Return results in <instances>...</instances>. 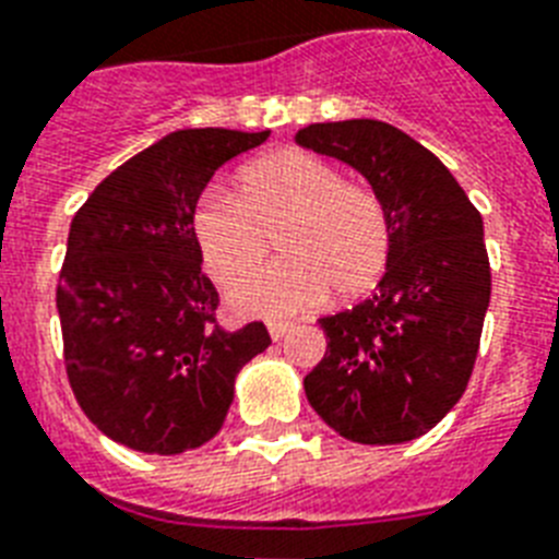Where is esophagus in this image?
Returning <instances> with one entry per match:
<instances>
[{"mask_svg": "<svg viewBox=\"0 0 559 559\" xmlns=\"http://www.w3.org/2000/svg\"><path fill=\"white\" fill-rule=\"evenodd\" d=\"M289 331H293V324H287V322H270V336L275 342L284 340V336H287Z\"/></svg>", "mask_w": 559, "mask_h": 559, "instance_id": "obj_1", "label": "esophagus"}]
</instances>
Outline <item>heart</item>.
I'll return each instance as SVG.
<instances>
[{
  "label": "heart",
  "instance_id": "heart-1",
  "mask_svg": "<svg viewBox=\"0 0 559 559\" xmlns=\"http://www.w3.org/2000/svg\"><path fill=\"white\" fill-rule=\"evenodd\" d=\"M188 226L202 266L223 287L257 269L265 237L282 228L285 261L231 289L237 310L272 319L307 313L331 289L336 298L366 296L391 258V219L377 191L305 151L246 165L235 197L200 193Z\"/></svg>",
  "mask_w": 559,
  "mask_h": 559
}]
</instances>
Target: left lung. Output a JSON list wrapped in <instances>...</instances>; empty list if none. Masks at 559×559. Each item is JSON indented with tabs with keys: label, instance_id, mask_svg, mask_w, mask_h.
<instances>
[{
	"label": "left lung",
	"instance_id": "1",
	"mask_svg": "<svg viewBox=\"0 0 559 559\" xmlns=\"http://www.w3.org/2000/svg\"><path fill=\"white\" fill-rule=\"evenodd\" d=\"M296 142L357 168L391 219L371 298L319 319L328 350L305 377L307 400L348 441H415L459 403L476 366L490 305L481 214L435 153L385 121L310 124Z\"/></svg>",
	"mask_w": 559,
	"mask_h": 559
}]
</instances>
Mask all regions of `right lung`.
Wrapping results in <instances>:
<instances>
[{
	"label": "right lung",
	"mask_w": 559,
	"mask_h": 559,
	"mask_svg": "<svg viewBox=\"0 0 559 559\" xmlns=\"http://www.w3.org/2000/svg\"><path fill=\"white\" fill-rule=\"evenodd\" d=\"M240 130H179L112 170L69 228L57 281L66 377L100 432L177 455L219 432L237 371L270 348L263 322L237 331L191 240L214 170L266 142Z\"/></svg>",
	"instance_id": "1"
}]
</instances>
